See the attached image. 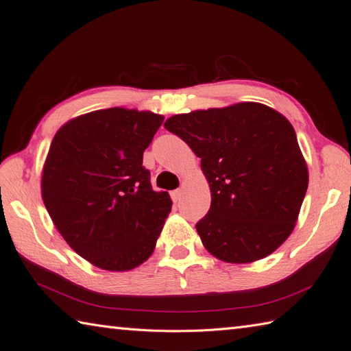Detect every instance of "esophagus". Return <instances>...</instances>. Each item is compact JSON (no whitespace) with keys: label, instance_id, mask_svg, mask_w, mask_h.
Segmentation results:
<instances>
[{"label":"esophagus","instance_id":"obj_1","mask_svg":"<svg viewBox=\"0 0 351 351\" xmlns=\"http://www.w3.org/2000/svg\"><path fill=\"white\" fill-rule=\"evenodd\" d=\"M180 197H182V191H180V189H176V191L171 192V198H173L174 202L180 201Z\"/></svg>","mask_w":351,"mask_h":351}]
</instances>
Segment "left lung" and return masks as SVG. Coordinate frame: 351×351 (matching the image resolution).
<instances>
[{"instance_id": "1", "label": "left lung", "mask_w": 351, "mask_h": 351, "mask_svg": "<svg viewBox=\"0 0 351 351\" xmlns=\"http://www.w3.org/2000/svg\"><path fill=\"white\" fill-rule=\"evenodd\" d=\"M165 129L201 159L212 204L197 222L207 251L252 263L291 234L308 189V168L282 114L245 102L171 117Z\"/></svg>"}]
</instances>
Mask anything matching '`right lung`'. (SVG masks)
Returning a JSON list of instances; mask_svg holds the SVG:
<instances>
[{"label":"right lung","mask_w":351,"mask_h":351,"mask_svg":"<svg viewBox=\"0 0 351 351\" xmlns=\"http://www.w3.org/2000/svg\"><path fill=\"white\" fill-rule=\"evenodd\" d=\"M163 117L110 108L66 123L53 136L42 197L69 246L95 266L123 271L153 254L171 212L143 154Z\"/></svg>","instance_id":"right-lung-1"}]
</instances>
